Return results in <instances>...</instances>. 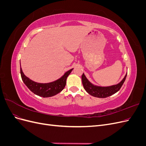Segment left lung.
I'll list each match as a JSON object with an SVG mask.
<instances>
[{
  "label": "left lung",
  "instance_id": "left-lung-1",
  "mask_svg": "<svg viewBox=\"0 0 146 146\" xmlns=\"http://www.w3.org/2000/svg\"><path fill=\"white\" fill-rule=\"evenodd\" d=\"M127 75V74H125V77L119 83L109 86H100L93 85L88 80L84 73L82 76V80L84 89L88 94L96 98H105L115 94L121 89L123 83L125 80Z\"/></svg>",
  "mask_w": 146,
  "mask_h": 146
}]
</instances>
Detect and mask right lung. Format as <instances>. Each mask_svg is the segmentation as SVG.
Returning a JSON list of instances; mask_svg holds the SVG:
<instances>
[{
    "label": "right lung",
    "instance_id": "1",
    "mask_svg": "<svg viewBox=\"0 0 146 146\" xmlns=\"http://www.w3.org/2000/svg\"><path fill=\"white\" fill-rule=\"evenodd\" d=\"M72 70L73 68L66 72L62 77L55 81L47 83H41L35 82L25 76L22 70L21 66L20 67L21 78L25 85L35 94L42 98H49L54 96L62 91L66 86V79Z\"/></svg>",
    "mask_w": 146,
    "mask_h": 146
}]
</instances>
